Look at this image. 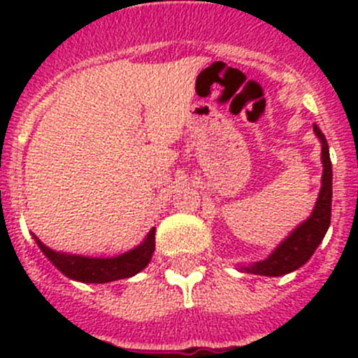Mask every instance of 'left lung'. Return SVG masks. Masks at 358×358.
<instances>
[{
  "label": "left lung",
  "mask_w": 358,
  "mask_h": 358,
  "mask_svg": "<svg viewBox=\"0 0 358 358\" xmlns=\"http://www.w3.org/2000/svg\"><path fill=\"white\" fill-rule=\"evenodd\" d=\"M315 136L321 141V161L322 177L321 189H319L317 201L306 220H303L296 229L287 236L283 242L274 249L271 255L262 262H255L249 265H240L242 271L249 274H260V276H283L296 268L303 267L314 255L319 243L322 242L330 227L331 217V161L328 141L321 129L314 125Z\"/></svg>",
  "instance_id": "8db88e82"
}]
</instances>
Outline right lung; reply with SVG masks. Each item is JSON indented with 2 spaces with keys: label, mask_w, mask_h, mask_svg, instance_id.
Returning <instances> with one entry per match:
<instances>
[{
  "label": "right lung",
  "mask_w": 358,
  "mask_h": 358,
  "mask_svg": "<svg viewBox=\"0 0 358 358\" xmlns=\"http://www.w3.org/2000/svg\"><path fill=\"white\" fill-rule=\"evenodd\" d=\"M34 238L43 255L69 280L82 281V283H109V281L132 278L147 267L148 262L152 260V252L156 249V227L148 231L138 248L110 258H93V256L53 251L48 245H44L36 235Z\"/></svg>",
  "instance_id": "add662e5"
}]
</instances>
